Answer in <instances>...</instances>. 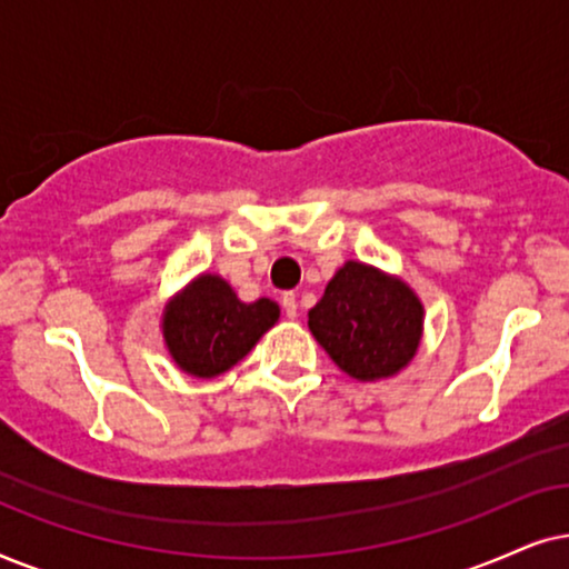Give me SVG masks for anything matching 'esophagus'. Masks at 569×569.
Returning a JSON list of instances; mask_svg holds the SVG:
<instances>
[{
  "mask_svg": "<svg viewBox=\"0 0 569 569\" xmlns=\"http://www.w3.org/2000/svg\"><path fill=\"white\" fill-rule=\"evenodd\" d=\"M283 312L289 320H297L299 317V305H297V293H283Z\"/></svg>",
  "mask_w": 569,
  "mask_h": 569,
  "instance_id": "obj_1",
  "label": "esophagus"
}]
</instances>
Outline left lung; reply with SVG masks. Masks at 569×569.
<instances>
[{
    "mask_svg": "<svg viewBox=\"0 0 569 569\" xmlns=\"http://www.w3.org/2000/svg\"><path fill=\"white\" fill-rule=\"evenodd\" d=\"M307 317L317 343L359 382L403 372L423 338L419 293L400 276L359 260L340 264Z\"/></svg>",
    "mask_w": 569,
    "mask_h": 569,
    "instance_id": "left-lung-1",
    "label": "left lung"
}]
</instances>
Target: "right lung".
<instances>
[{
  "mask_svg": "<svg viewBox=\"0 0 569 569\" xmlns=\"http://www.w3.org/2000/svg\"><path fill=\"white\" fill-rule=\"evenodd\" d=\"M280 307L272 299L244 305L229 280L200 272L166 301L161 315L163 346L181 372L213 380L252 351L278 322Z\"/></svg>",
  "mask_w": 569,
  "mask_h": 569,
  "instance_id": "right-lung-1",
  "label": "right lung"
}]
</instances>
